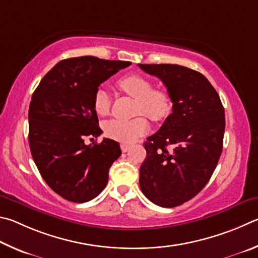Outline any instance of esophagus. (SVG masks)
Here are the masks:
<instances>
[{"instance_id":"34e87169","label":"esophagus","mask_w":258,"mask_h":258,"mask_svg":"<svg viewBox=\"0 0 258 258\" xmlns=\"http://www.w3.org/2000/svg\"><path fill=\"white\" fill-rule=\"evenodd\" d=\"M120 146H121V151H122V152H123V153H125V152H128V151H129V148H130V146L128 145V144H123V143H122Z\"/></svg>"}]
</instances>
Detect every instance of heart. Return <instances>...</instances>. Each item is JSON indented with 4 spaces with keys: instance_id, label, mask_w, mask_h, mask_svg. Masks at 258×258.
<instances>
[{
    "instance_id": "1",
    "label": "heart",
    "mask_w": 258,
    "mask_h": 258,
    "mask_svg": "<svg viewBox=\"0 0 258 258\" xmlns=\"http://www.w3.org/2000/svg\"><path fill=\"white\" fill-rule=\"evenodd\" d=\"M117 86L125 94L136 99V114H144L153 121H162L172 108L170 95L163 89L153 88L151 80L141 75H126L117 81ZM93 107L96 114L105 116L110 113L111 98L105 90L98 88L94 95ZM148 121L143 115L133 120L113 119L104 124V132L114 141L133 143L148 130Z\"/></svg>"
}]
</instances>
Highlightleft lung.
<instances>
[{"label": "left lung", "instance_id": "left-lung-1", "mask_svg": "<svg viewBox=\"0 0 258 258\" xmlns=\"http://www.w3.org/2000/svg\"><path fill=\"white\" fill-rule=\"evenodd\" d=\"M138 67L162 80L173 103L172 113L144 144L147 156L141 166L139 184L154 204L175 207L195 197L218 165L223 148L224 108L201 72L178 64Z\"/></svg>", "mask_w": 258, "mask_h": 258}]
</instances>
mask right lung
I'll return each mask as SVG.
<instances>
[{"label":"right lung","mask_w":258,"mask_h":258,"mask_svg":"<svg viewBox=\"0 0 258 258\" xmlns=\"http://www.w3.org/2000/svg\"><path fill=\"white\" fill-rule=\"evenodd\" d=\"M130 64L95 56L67 58L44 76L33 94L31 155L45 182L67 201L85 203L99 195L112 163L121 155L115 141L104 138L86 145L85 138L103 133L93 107L98 86Z\"/></svg>","instance_id":"add662e5"}]
</instances>
